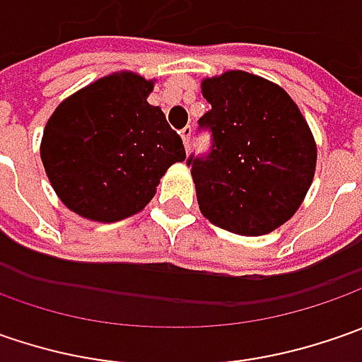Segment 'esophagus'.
Returning a JSON list of instances; mask_svg holds the SVG:
<instances>
[{
    "label": "esophagus",
    "mask_w": 362,
    "mask_h": 362,
    "mask_svg": "<svg viewBox=\"0 0 362 362\" xmlns=\"http://www.w3.org/2000/svg\"><path fill=\"white\" fill-rule=\"evenodd\" d=\"M179 134H181V139H183V145H185V148H189V143H191V134H193V129H191V127H185V129H181V131H179Z\"/></svg>",
    "instance_id": "esophagus-1"
}]
</instances>
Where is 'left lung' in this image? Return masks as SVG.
<instances>
[{"instance_id": "obj_1", "label": "left lung", "mask_w": 362, "mask_h": 362, "mask_svg": "<svg viewBox=\"0 0 362 362\" xmlns=\"http://www.w3.org/2000/svg\"><path fill=\"white\" fill-rule=\"evenodd\" d=\"M202 92L211 110L199 129L211 131V151L187 159L199 209L231 233H270L296 214L310 189V127L284 88L243 70L205 78Z\"/></svg>"}]
</instances>
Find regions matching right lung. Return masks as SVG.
I'll return each instance as SVG.
<instances>
[{"instance_id": "obj_1", "label": "right lung", "mask_w": 362, "mask_h": 362, "mask_svg": "<svg viewBox=\"0 0 362 362\" xmlns=\"http://www.w3.org/2000/svg\"><path fill=\"white\" fill-rule=\"evenodd\" d=\"M155 82L115 72L62 100L49 117L40 155L62 203L92 221H120L145 209L159 179L185 160V146L159 106Z\"/></svg>"}]
</instances>
